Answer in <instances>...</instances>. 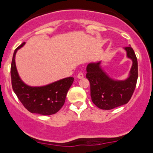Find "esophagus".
Returning <instances> with one entry per match:
<instances>
[{"label": "esophagus", "mask_w": 153, "mask_h": 153, "mask_svg": "<svg viewBox=\"0 0 153 153\" xmlns=\"http://www.w3.org/2000/svg\"><path fill=\"white\" fill-rule=\"evenodd\" d=\"M84 72H81H81H78V75H77V77H78V78H84Z\"/></svg>", "instance_id": "esophagus-1"}]
</instances>
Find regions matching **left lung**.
Returning a JSON list of instances; mask_svg holds the SVG:
<instances>
[{"label":"left lung","mask_w":153,"mask_h":153,"mask_svg":"<svg viewBox=\"0 0 153 153\" xmlns=\"http://www.w3.org/2000/svg\"><path fill=\"white\" fill-rule=\"evenodd\" d=\"M128 58L132 61L129 77L125 81L109 78L99 67L100 62L89 64L86 77L90 84V95L95 106L101 109H112L127 104L130 100L138 79V61L132 48L124 47Z\"/></svg>","instance_id":"obj_1"}]
</instances>
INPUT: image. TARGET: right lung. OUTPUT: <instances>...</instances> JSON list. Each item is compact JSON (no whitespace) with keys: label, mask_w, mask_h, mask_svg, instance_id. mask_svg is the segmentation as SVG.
Wrapping results in <instances>:
<instances>
[{"label":"right lung","mask_w":153,"mask_h":153,"mask_svg":"<svg viewBox=\"0 0 153 153\" xmlns=\"http://www.w3.org/2000/svg\"><path fill=\"white\" fill-rule=\"evenodd\" d=\"M23 43L14 52L11 64V80L12 89L24 107L32 113L50 115L56 113L65 103L68 90L72 86L74 78L69 77L41 87L26 85L18 76L15 66V54Z\"/></svg>","instance_id":"1"}]
</instances>
